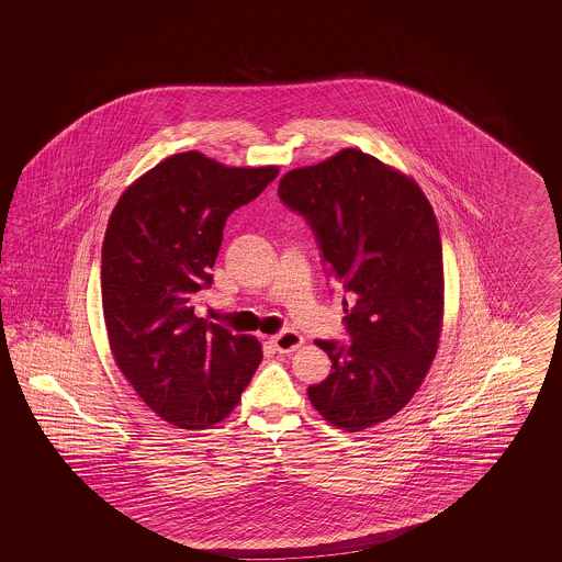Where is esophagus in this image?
I'll list each match as a JSON object with an SVG mask.
<instances>
[{
    "label": "esophagus",
    "instance_id": "34e87169",
    "mask_svg": "<svg viewBox=\"0 0 562 562\" xmlns=\"http://www.w3.org/2000/svg\"><path fill=\"white\" fill-rule=\"evenodd\" d=\"M269 344L273 346L276 351H280V353H291L294 349H299L303 346V337H301L296 330L286 328V330L273 335V337L269 339Z\"/></svg>",
    "mask_w": 562,
    "mask_h": 562
}]
</instances>
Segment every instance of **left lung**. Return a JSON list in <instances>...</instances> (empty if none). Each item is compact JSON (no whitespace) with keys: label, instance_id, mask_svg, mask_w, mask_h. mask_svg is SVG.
Wrapping results in <instances>:
<instances>
[{"label":"left lung","instance_id":"left-lung-1","mask_svg":"<svg viewBox=\"0 0 562 562\" xmlns=\"http://www.w3.org/2000/svg\"><path fill=\"white\" fill-rule=\"evenodd\" d=\"M280 200L305 218L324 273L344 286L348 344L316 339L333 373L307 387L337 428L360 431L406 406L442 328V244L428 198L398 170L344 149L286 172Z\"/></svg>","mask_w":562,"mask_h":562}]
</instances>
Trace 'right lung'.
<instances>
[{"label": "right lung", "mask_w": 562, "mask_h": 562, "mask_svg": "<svg viewBox=\"0 0 562 562\" xmlns=\"http://www.w3.org/2000/svg\"><path fill=\"white\" fill-rule=\"evenodd\" d=\"M278 166L229 168L198 151L160 161L124 191L103 240L101 291L120 371L164 422L206 429L240 402L263 353L255 337L193 314L213 284L227 216Z\"/></svg>", "instance_id": "right-lung-1"}]
</instances>
